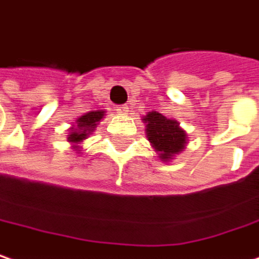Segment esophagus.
<instances>
[{
  "instance_id": "1",
  "label": "esophagus",
  "mask_w": 259,
  "mask_h": 259,
  "mask_svg": "<svg viewBox=\"0 0 259 259\" xmlns=\"http://www.w3.org/2000/svg\"><path fill=\"white\" fill-rule=\"evenodd\" d=\"M115 111H117L118 114H127V113H129V107H127V105H117V107H115Z\"/></svg>"
}]
</instances>
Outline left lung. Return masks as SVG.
<instances>
[{
    "instance_id": "8db88e82",
    "label": "left lung",
    "mask_w": 259,
    "mask_h": 259,
    "mask_svg": "<svg viewBox=\"0 0 259 259\" xmlns=\"http://www.w3.org/2000/svg\"><path fill=\"white\" fill-rule=\"evenodd\" d=\"M146 123V136L158 152L162 161L171 160L176 154L185 149L186 132L179 127L176 120H170L157 111L148 113L144 117Z\"/></svg>"
}]
</instances>
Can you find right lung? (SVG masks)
<instances>
[{"label":"right lung","instance_id":"obj_1","mask_svg":"<svg viewBox=\"0 0 259 259\" xmlns=\"http://www.w3.org/2000/svg\"><path fill=\"white\" fill-rule=\"evenodd\" d=\"M102 117H104V111L98 110V111L86 113V114H83L82 117H79L76 120L77 127H71L70 129L71 132H70L69 138H67V141H69L70 144H74L73 148H79L77 144H80L82 141H84L88 138V135L95 130L98 121H101Z\"/></svg>","mask_w":259,"mask_h":259}]
</instances>
